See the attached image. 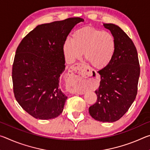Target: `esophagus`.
<instances>
[{"mask_svg":"<svg viewBox=\"0 0 150 150\" xmlns=\"http://www.w3.org/2000/svg\"><path fill=\"white\" fill-rule=\"evenodd\" d=\"M86 65L83 63H75L71 67L69 68V72H68V76H69V79L71 83V87L69 88L70 93H77L79 94V95H83L84 94L83 92H79L78 91L77 88L75 87V85L77 84L78 83V79H77V76L75 75V73H77V74L81 75H83V71H84V69H85Z\"/></svg>","mask_w":150,"mask_h":150,"instance_id":"1","label":"esophagus"}]
</instances>
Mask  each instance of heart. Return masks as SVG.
<instances>
[{"label":"heart","mask_w":150,"mask_h":150,"mask_svg":"<svg viewBox=\"0 0 150 150\" xmlns=\"http://www.w3.org/2000/svg\"><path fill=\"white\" fill-rule=\"evenodd\" d=\"M117 43L110 32L92 27L78 29L66 39L63 44V54L68 63H73L83 56L96 69L108 66L115 57Z\"/></svg>","instance_id":"1"}]
</instances>
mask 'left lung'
I'll return each mask as SVG.
<instances>
[{"instance_id":"8db88e82","label":"left lung","mask_w":150,"mask_h":150,"mask_svg":"<svg viewBox=\"0 0 150 150\" xmlns=\"http://www.w3.org/2000/svg\"><path fill=\"white\" fill-rule=\"evenodd\" d=\"M103 26L115 37L117 47L110 64L98 71L97 100L88 112L96 120L113 122L122 117L135 100L140 67L136 48L128 35L115 24Z\"/></svg>"}]
</instances>
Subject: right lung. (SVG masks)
I'll list each match as a JSON object with an SVG mask.
<instances>
[{
	"label": "right lung",
	"instance_id": "1",
	"mask_svg": "<svg viewBox=\"0 0 150 150\" xmlns=\"http://www.w3.org/2000/svg\"><path fill=\"white\" fill-rule=\"evenodd\" d=\"M83 21L75 17L38 25L18 46L12 65L14 94L33 117L49 120L63 112L67 98L59 87L65 68L63 44L73 27Z\"/></svg>",
	"mask_w": 150,
	"mask_h": 150
}]
</instances>
